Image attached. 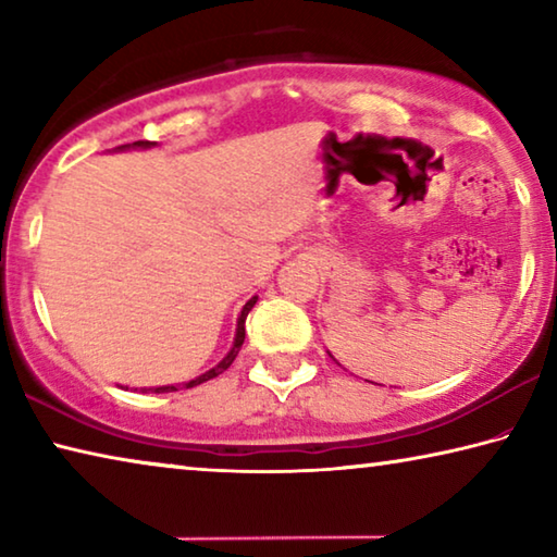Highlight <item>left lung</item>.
<instances>
[{
  "instance_id": "left-lung-1",
  "label": "left lung",
  "mask_w": 557,
  "mask_h": 557,
  "mask_svg": "<svg viewBox=\"0 0 557 557\" xmlns=\"http://www.w3.org/2000/svg\"><path fill=\"white\" fill-rule=\"evenodd\" d=\"M329 356H332V354H329ZM332 358H334V356H332Z\"/></svg>"
}]
</instances>
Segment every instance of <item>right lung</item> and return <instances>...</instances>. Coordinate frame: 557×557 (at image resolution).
<instances>
[{
  "instance_id": "1",
  "label": "right lung",
  "mask_w": 557,
  "mask_h": 557,
  "mask_svg": "<svg viewBox=\"0 0 557 557\" xmlns=\"http://www.w3.org/2000/svg\"><path fill=\"white\" fill-rule=\"evenodd\" d=\"M152 147H157V143H147V139H139V143L122 145V147H115V149H120V152H125V149H152ZM256 301H258V297H250L248 301H245L243 312H240V317H238V326H235V338H233V346H231V351L223 356V361L215 363L211 371L201 373L199 379H194V381L184 383V388H194V385H201V383H206V381L215 379V375H221V373H223L225 369H228V366L235 361V356H238L240 346H243V342H245V319H248V312H250V309L256 307ZM178 388H182V385H159V388H143V391H145V393H147V391H152V393H172V391H178Z\"/></svg>"
}]
</instances>
